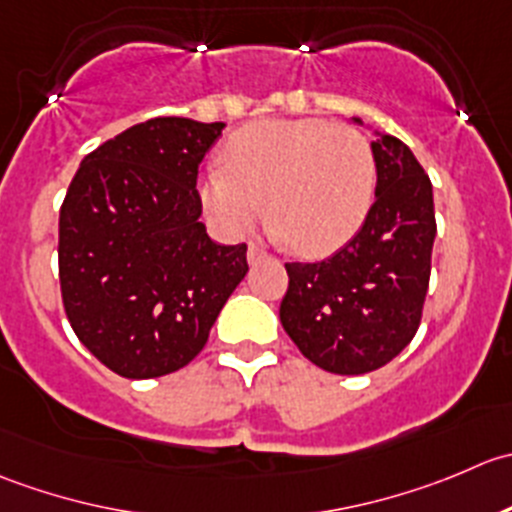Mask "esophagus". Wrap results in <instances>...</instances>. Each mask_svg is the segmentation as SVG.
I'll use <instances>...</instances> for the list:
<instances>
[{"instance_id": "34e87169", "label": "esophagus", "mask_w": 512, "mask_h": 512, "mask_svg": "<svg viewBox=\"0 0 512 512\" xmlns=\"http://www.w3.org/2000/svg\"><path fill=\"white\" fill-rule=\"evenodd\" d=\"M249 263H261V261H266L268 258V251L266 249H261V246H256V244H251L249 246Z\"/></svg>"}]
</instances>
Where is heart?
Wrapping results in <instances>:
<instances>
[{"label": "heart", "instance_id": "b5f03b06", "mask_svg": "<svg viewBox=\"0 0 512 512\" xmlns=\"http://www.w3.org/2000/svg\"><path fill=\"white\" fill-rule=\"evenodd\" d=\"M226 169L199 181V199L226 236L266 214L283 246L326 256L356 236L376 194V156L361 131L326 119H271L236 131Z\"/></svg>", "mask_w": 512, "mask_h": 512}]
</instances>
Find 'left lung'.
Returning <instances> with one entry per match:
<instances>
[{"label": "left lung", "instance_id": "1", "mask_svg": "<svg viewBox=\"0 0 512 512\" xmlns=\"http://www.w3.org/2000/svg\"><path fill=\"white\" fill-rule=\"evenodd\" d=\"M358 121V119H356ZM376 201L361 231L326 261L286 263L278 316L318 368L361 376L386 366L416 336L435 239L433 186L401 139L381 134Z\"/></svg>", "mask_w": 512, "mask_h": 512}]
</instances>
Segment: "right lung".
<instances>
[{"label": "right lung", "mask_w": 512, "mask_h": 512, "mask_svg": "<svg viewBox=\"0 0 512 512\" xmlns=\"http://www.w3.org/2000/svg\"><path fill=\"white\" fill-rule=\"evenodd\" d=\"M224 121L156 116L84 156L59 211V283L79 341L124 378L189 366L249 271L201 224L199 164Z\"/></svg>", "instance_id": "obj_1"}]
</instances>
